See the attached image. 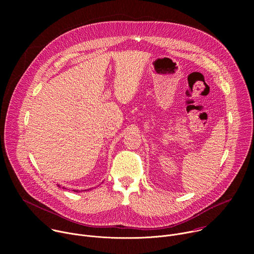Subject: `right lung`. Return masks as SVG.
<instances>
[{"label": "right lung", "mask_w": 254, "mask_h": 254, "mask_svg": "<svg viewBox=\"0 0 254 254\" xmlns=\"http://www.w3.org/2000/svg\"><path fill=\"white\" fill-rule=\"evenodd\" d=\"M73 191H74V192H78V191H75V190H73Z\"/></svg>", "instance_id": "obj_1"}]
</instances>
